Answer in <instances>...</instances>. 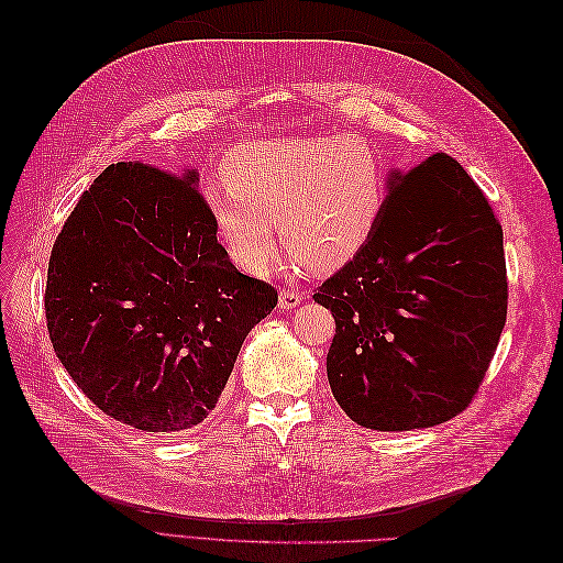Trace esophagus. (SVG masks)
<instances>
[{
    "label": "esophagus",
    "instance_id": "obj_1",
    "mask_svg": "<svg viewBox=\"0 0 563 563\" xmlns=\"http://www.w3.org/2000/svg\"><path fill=\"white\" fill-rule=\"evenodd\" d=\"M300 300H302V294L296 291V288H282V291H279V308L282 310L298 308Z\"/></svg>",
    "mask_w": 563,
    "mask_h": 563
}]
</instances>
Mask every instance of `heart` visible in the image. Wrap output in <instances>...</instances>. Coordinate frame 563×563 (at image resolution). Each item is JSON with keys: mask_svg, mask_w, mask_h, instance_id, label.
<instances>
[{"mask_svg": "<svg viewBox=\"0 0 563 563\" xmlns=\"http://www.w3.org/2000/svg\"><path fill=\"white\" fill-rule=\"evenodd\" d=\"M223 183L203 201L232 261L261 272L284 251L312 272H333L354 261L376 232L389 178L385 164L362 139L350 135H286L232 150Z\"/></svg>", "mask_w": 563, "mask_h": 563, "instance_id": "heart-1", "label": "heart"}]
</instances>
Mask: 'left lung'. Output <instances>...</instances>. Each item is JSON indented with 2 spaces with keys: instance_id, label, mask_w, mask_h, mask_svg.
I'll return each instance as SVG.
<instances>
[{
  "instance_id": "8db88e82",
  "label": "left lung",
  "mask_w": 563,
  "mask_h": 563,
  "mask_svg": "<svg viewBox=\"0 0 563 563\" xmlns=\"http://www.w3.org/2000/svg\"><path fill=\"white\" fill-rule=\"evenodd\" d=\"M314 300L335 319L327 371L340 408L378 432L434 428L472 404L496 354L503 225L465 168L437 152L391 176L371 242Z\"/></svg>"
}]
</instances>
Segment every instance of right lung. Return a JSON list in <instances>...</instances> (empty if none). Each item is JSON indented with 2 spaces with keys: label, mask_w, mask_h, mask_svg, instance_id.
<instances>
[{
  "label": "right lung",
  "mask_w": 563,
  "mask_h": 563,
  "mask_svg": "<svg viewBox=\"0 0 563 563\" xmlns=\"http://www.w3.org/2000/svg\"><path fill=\"white\" fill-rule=\"evenodd\" d=\"M197 174L108 166L51 251L44 310L60 364L106 416L143 432L207 418L275 286L218 244Z\"/></svg>",
  "instance_id": "1"
}]
</instances>
